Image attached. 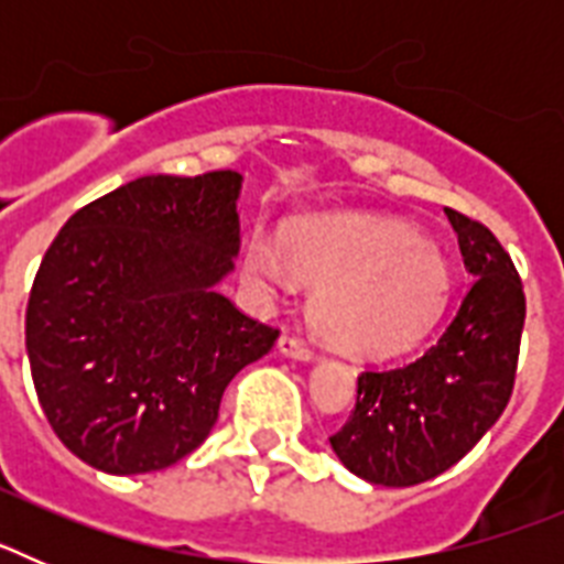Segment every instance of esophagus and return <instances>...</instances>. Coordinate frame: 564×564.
Listing matches in <instances>:
<instances>
[{"label": "esophagus", "instance_id": "esophagus-1", "mask_svg": "<svg viewBox=\"0 0 564 564\" xmlns=\"http://www.w3.org/2000/svg\"><path fill=\"white\" fill-rule=\"evenodd\" d=\"M279 352H282V356H288V358H296V361H311V358H313L311 347L299 341L296 336L279 338Z\"/></svg>", "mask_w": 564, "mask_h": 564}]
</instances>
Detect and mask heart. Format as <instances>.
<instances>
[{"mask_svg": "<svg viewBox=\"0 0 564 564\" xmlns=\"http://www.w3.org/2000/svg\"><path fill=\"white\" fill-rule=\"evenodd\" d=\"M242 276L273 293L288 279L316 288L313 325L352 356H390L421 341L449 302V268L415 228L364 217H305L273 246L251 234Z\"/></svg>", "mask_w": 564, "mask_h": 564, "instance_id": "heart-1", "label": "heart"}]
</instances>
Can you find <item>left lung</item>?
<instances>
[{"label":"left lung","instance_id":"1","mask_svg":"<svg viewBox=\"0 0 564 564\" xmlns=\"http://www.w3.org/2000/svg\"><path fill=\"white\" fill-rule=\"evenodd\" d=\"M471 288L430 350L358 376L356 410L330 437L338 460L372 486L443 475L497 423L514 390L525 325L522 279L482 223L446 208Z\"/></svg>","mask_w":564,"mask_h":564}]
</instances>
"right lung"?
Instances as JSON below:
<instances>
[{"label":"right lung","instance_id":"right-lung-1","mask_svg":"<svg viewBox=\"0 0 564 564\" xmlns=\"http://www.w3.org/2000/svg\"><path fill=\"white\" fill-rule=\"evenodd\" d=\"M242 174H149L78 208L39 265L24 347L58 441L107 475L172 466L208 437L276 327L217 291L239 251Z\"/></svg>","mask_w":564,"mask_h":564}]
</instances>
